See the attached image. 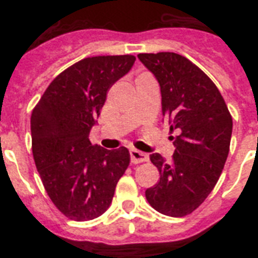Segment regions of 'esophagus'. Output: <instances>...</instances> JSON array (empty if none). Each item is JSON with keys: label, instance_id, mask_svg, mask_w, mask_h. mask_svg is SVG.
<instances>
[{"label": "esophagus", "instance_id": "esophagus-1", "mask_svg": "<svg viewBox=\"0 0 258 258\" xmlns=\"http://www.w3.org/2000/svg\"><path fill=\"white\" fill-rule=\"evenodd\" d=\"M130 155H131V162L134 165H138V163H142V162L149 161V155L142 151H138V150H131L130 151Z\"/></svg>", "mask_w": 258, "mask_h": 258}]
</instances>
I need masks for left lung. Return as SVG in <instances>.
Masks as SVG:
<instances>
[{
  "mask_svg": "<svg viewBox=\"0 0 258 258\" xmlns=\"http://www.w3.org/2000/svg\"><path fill=\"white\" fill-rule=\"evenodd\" d=\"M138 58L159 83L170 130L179 131L172 137L171 161L161 154L150 157L161 179L146 190V198L165 216L184 217L208 198L220 178L230 147L232 115L216 84L183 56L159 52Z\"/></svg>",
  "mask_w": 258,
  "mask_h": 258,
  "instance_id": "left-lung-1",
  "label": "left lung"
}]
</instances>
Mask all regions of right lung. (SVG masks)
Wrapping results in <instances>:
<instances>
[{"label": "right lung", "mask_w": 258, "mask_h": 258, "mask_svg": "<svg viewBox=\"0 0 258 258\" xmlns=\"http://www.w3.org/2000/svg\"><path fill=\"white\" fill-rule=\"evenodd\" d=\"M134 62L131 54L83 58L50 83L33 108L34 163L50 201L70 220L101 216L128 167L125 147L105 150L88 137L108 89Z\"/></svg>", "instance_id": "1"}]
</instances>
